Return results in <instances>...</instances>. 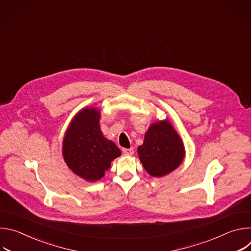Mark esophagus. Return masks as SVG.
I'll return each mask as SVG.
<instances>
[{"mask_svg": "<svg viewBox=\"0 0 251 251\" xmlns=\"http://www.w3.org/2000/svg\"><path fill=\"white\" fill-rule=\"evenodd\" d=\"M123 153L126 155V156H131L133 155L134 151H133V148H129V149H123Z\"/></svg>", "mask_w": 251, "mask_h": 251, "instance_id": "1", "label": "esophagus"}]
</instances>
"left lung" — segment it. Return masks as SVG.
Listing matches in <instances>:
<instances>
[{
    "instance_id": "8db88e82",
    "label": "left lung",
    "mask_w": 251,
    "mask_h": 251,
    "mask_svg": "<svg viewBox=\"0 0 251 251\" xmlns=\"http://www.w3.org/2000/svg\"><path fill=\"white\" fill-rule=\"evenodd\" d=\"M137 152L145 170L153 176L173 172L185 158L183 141L168 120L158 121L149 127Z\"/></svg>"
}]
</instances>
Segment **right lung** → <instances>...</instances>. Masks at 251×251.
Masks as SVG:
<instances>
[{
	"label": "right lung",
	"mask_w": 251,
	"mask_h": 251,
	"mask_svg": "<svg viewBox=\"0 0 251 251\" xmlns=\"http://www.w3.org/2000/svg\"><path fill=\"white\" fill-rule=\"evenodd\" d=\"M100 111L87 107L70 122L62 143V155L68 168L88 182H96L121 155L112 141L100 130Z\"/></svg>",
	"instance_id": "right-lung-1"
}]
</instances>
